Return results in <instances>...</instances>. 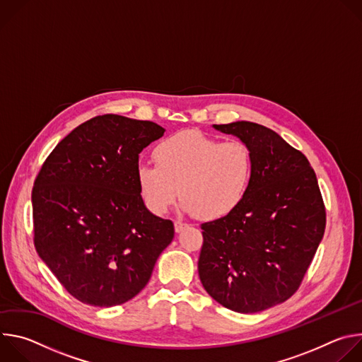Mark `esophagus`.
Masks as SVG:
<instances>
[{"label": "esophagus", "instance_id": "esophagus-1", "mask_svg": "<svg viewBox=\"0 0 362 362\" xmlns=\"http://www.w3.org/2000/svg\"><path fill=\"white\" fill-rule=\"evenodd\" d=\"M187 226H189V225H186V223H183V222H179V221L175 222V230H176L177 233L182 232V230H185Z\"/></svg>", "mask_w": 362, "mask_h": 362}]
</instances>
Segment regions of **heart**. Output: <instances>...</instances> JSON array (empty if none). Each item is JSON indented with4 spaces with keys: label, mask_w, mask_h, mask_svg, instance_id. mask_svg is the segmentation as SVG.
<instances>
[{
    "label": "heart",
    "mask_w": 362,
    "mask_h": 362,
    "mask_svg": "<svg viewBox=\"0 0 362 362\" xmlns=\"http://www.w3.org/2000/svg\"><path fill=\"white\" fill-rule=\"evenodd\" d=\"M156 165H140L137 183L147 209L165 215L180 192L186 212L218 221L239 208L253 179V153L242 140L222 141L197 130L179 132L153 150Z\"/></svg>",
    "instance_id": "1"
}]
</instances>
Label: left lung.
I'll return each mask as SVG.
<instances>
[{"label": "left lung", "mask_w": 362, "mask_h": 362, "mask_svg": "<svg viewBox=\"0 0 362 362\" xmlns=\"http://www.w3.org/2000/svg\"><path fill=\"white\" fill-rule=\"evenodd\" d=\"M215 129L247 143L255 168L239 208L200 225L199 276L225 308L259 313L299 289L325 232V204L308 159L278 133L250 122Z\"/></svg>", "instance_id": "left-lung-1"}]
</instances>
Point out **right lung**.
<instances>
[{
    "mask_svg": "<svg viewBox=\"0 0 362 362\" xmlns=\"http://www.w3.org/2000/svg\"><path fill=\"white\" fill-rule=\"evenodd\" d=\"M165 129L119 115L93 117L42 163L31 193L34 246L77 300L109 308L148 282L173 222L147 211L139 154Z\"/></svg>",
    "mask_w": 362,
    "mask_h": 362,
    "instance_id": "add662e5",
    "label": "right lung"
}]
</instances>
